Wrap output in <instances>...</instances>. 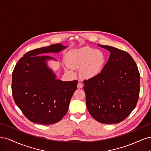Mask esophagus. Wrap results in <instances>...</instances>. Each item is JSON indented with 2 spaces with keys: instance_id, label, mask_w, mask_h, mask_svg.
Masks as SVG:
<instances>
[{
  "instance_id": "34e87169",
  "label": "esophagus",
  "mask_w": 151,
  "mask_h": 151,
  "mask_svg": "<svg viewBox=\"0 0 151 151\" xmlns=\"http://www.w3.org/2000/svg\"><path fill=\"white\" fill-rule=\"evenodd\" d=\"M83 87V84L82 83H79L78 84H77V88H79V89H80V88H82Z\"/></svg>"
}]
</instances>
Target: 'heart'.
Segmentation results:
<instances>
[{"mask_svg": "<svg viewBox=\"0 0 151 151\" xmlns=\"http://www.w3.org/2000/svg\"><path fill=\"white\" fill-rule=\"evenodd\" d=\"M67 62L71 68L80 69L79 74L82 78L89 79L101 72L105 63V56L100 50L84 47L68 53Z\"/></svg>", "mask_w": 151, "mask_h": 151, "instance_id": "obj_1", "label": "heart"}]
</instances>
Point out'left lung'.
<instances>
[{"mask_svg": "<svg viewBox=\"0 0 151 151\" xmlns=\"http://www.w3.org/2000/svg\"><path fill=\"white\" fill-rule=\"evenodd\" d=\"M110 52L101 72L84 81L86 106L94 119L105 124L124 120L135 108L140 92V74L130 54L98 45Z\"/></svg>", "mask_w": 151, "mask_h": 151, "instance_id": "left-lung-1", "label": "left lung"}]
</instances>
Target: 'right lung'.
I'll return each instance as SVG.
<instances>
[{"label":"right lung","instance_id":"right-lung-1","mask_svg":"<svg viewBox=\"0 0 151 151\" xmlns=\"http://www.w3.org/2000/svg\"><path fill=\"white\" fill-rule=\"evenodd\" d=\"M67 47L57 43L35 49L25 53L16 63L12 76L13 98L32 122L52 125L66 115L78 81L57 79L47 63L56 60L43 55L57 53Z\"/></svg>","mask_w":151,"mask_h":151}]
</instances>
